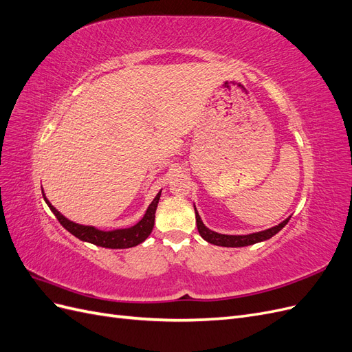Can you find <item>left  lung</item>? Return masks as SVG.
<instances>
[{"instance_id":"obj_1","label":"left lung","mask_w":352,"mask_h":352,"mask_svg":"<svg viewBox=\"0 0 352 352\" xmlns=\"http://www.w3.org/2000/svg\"><path fill=\"white\" fill-rule=\"evenodd\" d=\"M195 208V206H194ZM195 219H197V228L199 235L202 236V239H206L207 242L212 243V245H219V247H248V245L252 243H257L265 239H270L272 236H274L276 233L280 232L285 226L286 223L289 221L291 217H287L286 220H283L282 223H279L278 226H273L270 229H265L261 232H255V233H250V235H221V233H217L214 230H210L207 226H204V223H202L198 211L195 208Z\"/></svg>"}]
</instances>
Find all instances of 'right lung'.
<instances>
[{
	"label": "right lung",
	"mask_w": 352,
	"mask_h": 352,
	"mask_svg": "<svg viewBox=\"0 0 352 352\" xmlns=\"http://www.w3.org/2000/svg\"><path fill=\"white\" fill-rule=\"evenodd\" d=\"M42 195H44V199L48 204L50 210L54 212V216L60 221V225L66 230H69L73 236H76L83 242L98 245V247L111 248V250H124V248L136 247V245L142 243L148 236H150V233L153 232V228H154L155 210L158 206L160 195H162V190H160L157 197L153 199L150 207L146 208L144 217L138 221L136 225L127 229H114V230H100L94 226H85V225H79V223H74L63 216L58 210H56V207L47 199L44 192H42Z\"/></svg>",
	"instance_id": "1"
}]
</instances>
